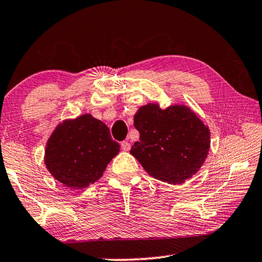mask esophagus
<instances>
[{
    "label": "esophagus",
    "instance_id": "esophagus-1",
    "mask_svg": "<svg viewBox=\"0 0 262 262\" xmlns=\"http://www.w3.org/2000/svg\"><path fill=\"white\" fill-rule=\"evenodd\" d=\"M121 149H123L124 151H128V150L131 149V144H130V142H127V141L121 142Z\"/></svg>",
    "mask_w": 262,
    "mask_h": 262
}]
</instances>
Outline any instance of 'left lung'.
<instances>
[{
    "label": "left lung",
    "instance_id": "1",
    "mask_svg": "<svg viewBox=\"0 0 262 262\" xmlns=\"http://www.w3.org/2000/svg\"><path fill=\"white\" fill-rule=\"evenodd\" d=\"M134 125L139 141L130 150L150 177L184 184L200 169L210 150V130L185 105L162 110L148 103L137 111Z\"/></svg>",
    "mask_w": 262,
    "mask_h": 262
}]
</instances>
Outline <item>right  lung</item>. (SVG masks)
Listing matches in <instances>:
<instances>
[{
	"mask_svg": "<svg viewBox=\"0 0 262 262\" xmlns=\"http://www.w3.org/2000/svg\"><path fill=\"white\" fill-rule=\"evenodd\" d=\"M119 149L106 124L92 114H82L64 120L53 130L46 143L44 162L60 184L80 189L102 177Z\"/></svg>",
	"mask_w": 262,
	"mask_h": 262,
	"instance_id": "1",
	"label": "right lung"
}]
</instances>
